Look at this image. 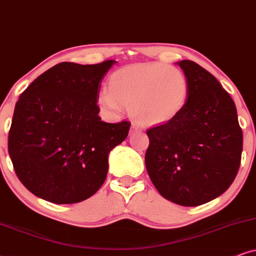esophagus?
I'll list each match as a JSON object with an SVG mask.
<instances>
[{"mask_svg":"<svg viewBox=\"0 0 256 256\" xmlns=\"http://www.w3.org/2000/svg\"><path fill=\"white\" fill-rule=\"evenodd\" d=\"M136 132H140V128L137 124H132L130 128V134H136Z\"/></svg>","mask_w":256,"mask_h":256,"instance_id":"34e87169","label":"esophagus"}]
</instances>
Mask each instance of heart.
Segmentation results:
<instances>
[{
  "label": "heart",
  "mask_w": 256,
  "mask_h": 256,
  "mask_svg": "<svg viewBox=\"0 0 256 256\" xmlns=\"http://www.w3.org/2000/svg\"><path fill=\"white\" fill-rule=\"evenodd\" d=\"M189 80L178 67L160 62L136 64L113 72L99 105L116 114L122 105L145 125H160L176 118L189 98Z\"/></svg>",
  "instance_id": "1"
}]
</instances>
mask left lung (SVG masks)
<instances>
[{"label":"left lung","instance_id":"obj_1","mask_svg":"<svg viewBox=\"0 0 256 256\" xmlns=\"http://www.w3.org/2000/svg\"><path fill=\"white\" fill-rule=\"evenodd\" d=\"M178 64L189 80V98L176 118L146 131L145 166L164 198L196 206L230 186L244 136L234 102L216 78L194 61Z\"/></svg>","mask_w":256,"mask_h":256}]
</instances>
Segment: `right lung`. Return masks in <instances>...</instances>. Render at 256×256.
Returning <instances> with one entry per match:
<instances>
[{"mask_svg":"<svg viewBox=\"0 0 256 256\" xmlns=\"http://www.w3.org/2000/svg\"><path fill=\"white\" fill-rule=\"evenodd\" d=\"M114 62L58 64L18 98L8 151L16 176L35 196L70 204L104 184L110 151L128 137L131 125L110 124L98 116L99 85Z\"/></svg>","mask_w":256,"mask_h":256,"instance_id":"add662e5","label":"right lung"}]
</instances>
